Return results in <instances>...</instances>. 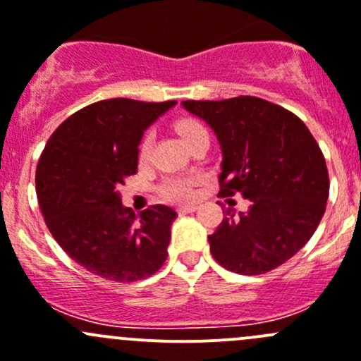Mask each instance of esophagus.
Masks as SVG:
<instances>
[{"label": "esophagus", "mask_w": 361, "mask_h": 361, "mask_svg": "<svg viewBox=\"0 0 361 361\" xmlns=\"http://www.w3.org/2000/svg\"><path fill=\"white\" fill-rule=\"evenodd\" d=\"M196 209H198V207H196V205H184V207H180V209H179V214H189V212H195Z\"/></svg>", "instance_id": "34e87169"}]
</instances>
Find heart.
<instances>
[{"instance_id": "obj_1", "label": "heart", "mask_w": 361, "mask_h": 361, "mask_svg": "<svg viewBox=\"0 0 361 361\" xmlns=\"http://www.w3.org/2000/svg\"><path fill=\"white\" fill-rule=\"evenodd\" d=\"M176 128H177V133L180 135L184 142H189L195 135L205 131L202 124L189 119L177 123ZM151 147H152V135H145L144 140H142L140 144V151H138L140 159L147 158L149 152H151ZM195 182L196 179H192V177H170V179L161 182V185H159V192H161L163 198L170 200V202H179V203L188 202V200H191L192 196Z\"/></svg>"}]
</instances>
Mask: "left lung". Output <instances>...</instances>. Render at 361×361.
<instances>
[{
	"label": "left lung",
	"mask_w": 361,
	"mask_h": 361,
	"mask_svg": "<svg viewBox=\"0 0 361 361\" xmlns=\"http://www.w3.org/2000/svg\"><path fill=\"white\" fill-rule=\"evenodd\" d=\"M182 106L217 137L221 195L251 202L238 216L228 210L209 235L210 252L244 276L277 269L309 242L324 214L330 180L319 145L295 114L255 96Z\"/></svg>",
	"instance_id": "8db88e82"
}]
</instances>
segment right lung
Instances as JSON below:
<instances>
[{"label": "right lung", "mask_w": 361, "mask_h": 361, "mask_svg": "<svg viewBox=\"0 0 361 361\" xmlns=\"http://www.w3.org/2000/svg\"><path fill=\"white\" fill-rule=\"evenodd\" d=\"M177 102L103 99L68 117L37 166V195L49 231L73 262L116 283L161 269L177 212L152 205L137 214L117 191L137 172L144 131Z\"/></svg>", "instance_id": "add662e5"}]
</instances>
